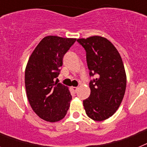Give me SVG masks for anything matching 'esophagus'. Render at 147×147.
I'll return each instance as SVG.
<instances>
[{
	"label": "esophagus",
	"mask_w": 147,
	"mask_h": 147,
	"mask_svg": "<svg viewBox=\"0 0 147 147\" xmlns=\"http://www.w3.org/2000/svg\"><path fill=\"white\" fill-rule=\"evenodd\" d=\"M72 90H74V91L75 92V93H76V92H77V90H78V88L77 87H72Z\"/></svg>",
	"instance_id": "34e87169"
}]
</instances>
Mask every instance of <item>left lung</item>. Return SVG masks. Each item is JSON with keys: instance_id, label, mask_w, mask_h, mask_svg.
<instances>
[{"instance_id": "left-lung-1", "label": "left lung", "mask_w": 147, "mask_h": 147, "mask_svg": "<svg viewBox=\"0 0 147 147\" xmlns=\"http://www.w3.org/2000/svg\"><path fill=\"white\" fill-rule=\"evenodd\" d=\"M86 51L90 95L83 101L86 114L94 121L112 116L121 103L127 85L124 66L119 51L107 39L93 36L78 39Z\"/></svg>"}]
</instances>
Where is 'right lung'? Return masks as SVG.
Instances as JSON below:
<instances>
[{
	"mask_svg": "<svg viewBox=\"0 0 147 147\" xmlns=\"http://www.w3.org/2000/svg\"><path fill=\"white\" fill-rule=\"evenodd\" d=\"M76 39L48 36L35 48L27 63L25 85L27 98L34 112L49 122L65 116L72 99L69 90L54 82L60 72L65 54Z\"/></svg>",
	"mask_w": 147,
	"mask_h": 147,
	"instance_id": "add662e5",
	"label": "right lung"
}]
</instances>
